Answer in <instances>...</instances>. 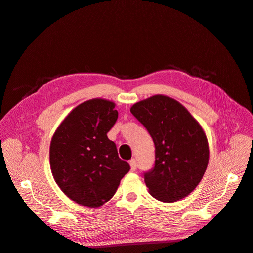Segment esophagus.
Returning <instances> with one entry per match:
<instances>
[{
  "label": "esophagus",
  "instance_id": "esophagus-1",
  "mask_svg": "<svg viewBox=\"0 0 253 253\" xmlns=\"http://www.w3.org/2000/svg\"><path fill=\"white\" fill-rule=\"evenodd\" d=\"M129 166H131V170L132 171H136V169H137V163H136V159L135 158L129 160Z\"/></svg>",
  "mask_w": 253,
  "mask_h": 253
}]
</instances>
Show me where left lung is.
Returning a JSON list of instances; mask_svg holds the SVG:
<instances>
[{"mask_svg": "<svg viewBox=\"0 0 253 253\" xmlns=\"http://www.w3.org/2000/svg\"><path fill=\"white\" fill-rule=\"evenodd\" d=\"M131 113L155 145L154 167L143 174L150 194L164 203L188 196L209 163L208 140L201 125L185 106L164 95L135 103Z\"/></svg>", "mask_w": 253, "mask_h": 253, "instance_id": "1", "label": "left lung"}]
</instances>
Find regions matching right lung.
Wrapping results in <instances>:
<instances>
[{"mask_svg": "<svg viewBox=\"0 0 253 253\" xmlns=\"http://www.w3.org/2000/svg\"><path fill=\"white\" fill-rule=\"evenodd\" d=\"M117 118L114 102L91 99L68 114L52 136L49 162L53 179L77 204L97 208L109 202L129 171L106 135Z\"/></svg>", "mask_w": 253, "mask_h": 253, "instance_id": "1", "label": "right lung"}]
</instances>
